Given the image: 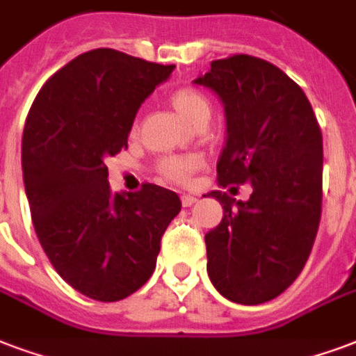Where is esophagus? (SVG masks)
<instances>
[{"instance_id": "1", "label": "esophagus", "mask_w": 356, "mask_h": 356, "mask_svg": "<svg viewBox=\"0 0 356 356\" xmlns=\"http://www.w3.org/2000/svg\"><path fill=\"white\" fill-rule=\"evenodd\" d=\"M180 199H181V204H184V207H191V204H195V202H197V197H193V195H188V193L181 195Z\"/></svg>"}]
</instances>
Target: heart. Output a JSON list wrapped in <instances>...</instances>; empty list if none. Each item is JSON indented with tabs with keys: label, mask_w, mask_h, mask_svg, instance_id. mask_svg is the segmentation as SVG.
<instances>
[{
	"label": "heart",
	"mask_w": 356,
	"mask_h": 356,
	"mask_svg": "<svg viewBox=\"0 0 356 356\" xmlns=\"http://www.w3.org/2000/svg\"><path fill=\"white\" fill-rule=\"evenodd\" d=\"M170 103L188 120L189 124H197L202 118H210V101L207 95L195 88H178L170 95ZM200 157L195 154L163 157L157 170L167 181L172 184H189L193 175L199 170Z\"/></svg>",
	"instance_id": "1"
}]
</instances>
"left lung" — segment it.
Returning a JSON list of instances; mask_svg holds the SVG:
<instances>
[{"instance_id": "1", "label": "left lung", "mask_w": 356, "mask_h": 356, "mask_svg": "<svg viewBox=\"0 0 356 356\" xmlns=\"http://www.w3.org/2000/svg\"><path fill=\"white\" fill-rule=\"evenodd\" d=\"M195 84L225 105L219 188H253L245 202L210 193L223 219L204 236L208 276L229 300L263 304L295 282L314 248L323 204L321 127L302 88L255 56L212 61Z\"/></svg>"}]
</instances>
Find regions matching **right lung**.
<instances>
[{
  "instance_id": "obj_1",
  "label": "right lung",
  "mask_w": 356,
  "mask_h": 356,
  "mask_svg": "<svg viewBox=\"0 0 356 356\" xmlns=\"http://www.w3.org/2000/svg\"><path fill=\"white\" fill-rule=\"evenodd\" d=\"M175 65L95 48L56 71L26 118L22 172L37 238L73 289L116 302L148 282L181 208L156 184L111 193L106 157L127 148L138 106Z\"/></svg>"
}]
</instances>
